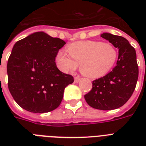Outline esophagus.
<instances>
[{"label": "esophagus", "mask_w": 146, "mask_h": 146, "mask_svg": "<svg viewBox=\"0 0 146 146\" xmlns=\"http://www.w3.org/2000/svg\"><path fill=\"white\" fill-rule=\"evenodd\" d=\"M80 80V76H76V77L74 78V82H78Z\"/></svg>", "instance_id": "34e87169"}]
</instances>
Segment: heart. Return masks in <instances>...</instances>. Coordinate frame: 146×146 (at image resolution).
Wrapping results in <instances>:
<instances>
[{
	"label": "heart",
	"mask_w": 146,
	"mask_h": 146,
	"mask_svg": "<svg viewBox=\"0 0 146 146\" xmlns=\"http://www.w3.org/2000/svg\"><path fill=\"white\" fill-rule=\"evenodd\" d=\"M69 54L60 50L56 56L59 68L68 73L75 70L80 64L85 76L99 78L111 70L118 57V51L111 43L99 41H81L69 44Z\"/></svg>",
	"instance_id": "b5f03b06"
}]
</instances>
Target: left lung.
I'll return each mask as SVG.
<instances>
[{"instance_id":"1","label":"left lung","mask_w":146,"mask_h":146,"mask_svg":"<svg viewBox=\"0 0 146 146\" xmlns=\"http://www.w3.org/2000/svg\"><path fill=\"white\" fill-rule=\"evenodd\" d=\"M118 50L114 68L103 77L94 80L91 91L85 95L89 106L98 110H113L123 106L129 99L139 76L136 50L125 38L110 33L101 35Z\"/></svg>"}]
</instances>
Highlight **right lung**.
I'll use <instances>...</instances> for the list:
<instances>
[{
	"mask_svg": "<svg viewBox=\"0 0 146 146\" xmlns=\"http://www.w3.org/2000/svg\"><path fill=\"white\" fill-rule=\"evenodd\" d=\"M64 40L38 32L19 40L7 62L8 89L22 108L46 113L60 104L64 89L74 80L57 67L55 57Z\"/></svg>",
	"mask_w": 146,
	"mask_h": 146,
	"instance_id": "1",
	"label": "right lung"
}]
</instances>
